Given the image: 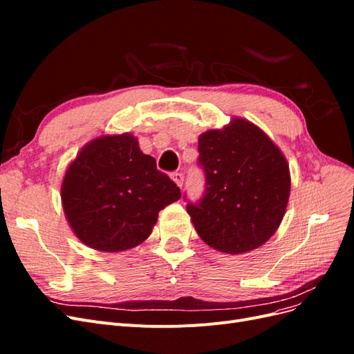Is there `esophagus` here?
<instances>
[{
  "mask_svg": "<svg viewBox=\"0 0 354 354\" xmlns=\"http://www.w3.org/2000/svg\"><path fill=\"white\" fill-rule=\"evenodd\" d=\"M171 178H173V181L178 187H181V186H183V183H185V177H183V174H181V173H173V174H171Z\"/></svg>",
  "mask_w": 354,
  "mask_h": 354,
  "instance_id": "1",
  "label": "esophagus"
}]
</instances>
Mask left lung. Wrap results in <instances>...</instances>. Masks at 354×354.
I'll use <instances>...</instances> for the list:
<instances>
[{
  "label": "left lung",
  "instance_id": "1",
  "mask_svg": "<svg viewBox=\"0 0 354 354\" xmlns=\"http://www.w3.org/2000/svg\"><path fill=\"white\" fill-rule=\"evenodd\" d=\"M205 195L187 212L201 239L238 255L269 241L283 220L291 174L286 158L260 127L232 118L198 138Z\"/></svg>",
  "mask_w": 354,
  "mask_h": 354
}]
</instances>
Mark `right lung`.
Masks as SVG:
<instances>
[{"label": "right lung", "mask_w": 354, "mask_h": 354, "mask_svg": "<svg viewBox=\"0 0 354 354\" xmlns=\"http://www.w3.org/2000/svg\"><path fill=\"white\" fill-rule=\"evenodd\" d=\"M62 205L82 243L103 252L145 242L158 214L181 198L130 133L104 134L85 145L62 181Z\"/></svg>", "instance_id": "add662e5"}]
</instances>
